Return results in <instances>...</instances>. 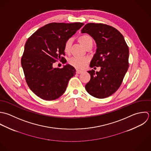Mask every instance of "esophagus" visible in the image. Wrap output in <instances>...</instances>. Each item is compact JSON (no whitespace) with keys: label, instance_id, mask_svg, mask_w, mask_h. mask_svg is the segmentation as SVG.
Instances as JSON below:
<instances>
[{"label":"esophagus","instance_id":"34e87169","mask_svg":"<svg viewBox=\"0 0 151 151\" xmlns=\"http://www.w3.org/2000/svg\"><path fill=\"white\" fill-rule=\"evenodd\" d=\"M83 73V71H82V70H78V69H77V70H76V73H78V74H80V73Z\"/></svg>","mask_w":151,"mask_h":151}]
</instances>
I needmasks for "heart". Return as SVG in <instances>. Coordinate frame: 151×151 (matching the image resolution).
<instances>
[{"label": "heart", "mask_w": 151, "mask_h": 151, "mask_svg": "<svg viewBox=\"0 0 151 151\" xmlns=\"http://www.w3.org/2000/svg\"><path fill=\"white\" fill-rule=\"evenodd\" d=\"M79 41L87 49L89 46L93 45V40L91 36L89 34H85L80 35L78 37ZM72 44V39L68 38L67 39L64 44H63V51L65 54H69L70 52L71 46ZM89 61V59L86 57H73L69 58L68 62L71 66L78 68V69H82L83 68L87 63Z\"/></svg>", "instance_id": "b5f03b06"}]
</instances>
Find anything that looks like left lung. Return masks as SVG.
Segmentation results:
<instances>
[{
  "label": "left lung",
  "instance_id": "obj_1",
  "mask_svg": "<svg viewBox=\"0 0 151 151\" xmlns=\"http://www.w3.org/2000/svg\"><path fill=\"white\" fill-rule=\"evenodd\" d=\"M96 41L97 50L90 66H100L99 72L88 71L90 81L85 85L92 96L104 99L119 89L129 67V49L120 32L102 23H88L82 30Z\"/></svg>",
  "mask_w": 151,
  "mask_h": 151
}]
</instances>
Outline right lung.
<instances>
[{
	"label": "right lung",
	"instance_id": "1",
	"mask_svg": "<svg viewBox=\"0 0 151 151\" xmlns=\"http://www.w3.org/2000/svg\"><path fill=\"white\" fill-rule=\"evenodd\" d=\"M84 25L83 23H51L41 27L27 39L21 63L26 83L34 93L45 100H54L66 89L76 74L72 66L54 68L53 63L63 62L65 41Z\"/></svg>",
	"mask_w": 151,
	"mask_h": 151
}]
</instances>
